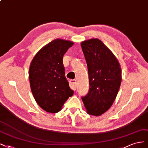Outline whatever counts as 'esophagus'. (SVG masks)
Returning a JSON list of instances; mask_svg holds the SVG:
<instances>
[{"instance_id":"34e87169","label":"esophagus","mask_w":148,"mask_h":148,"mask_svg":"<svg viewBox=\"0 0 148 148\" xmlns=\"http://www.w3.org/2000/svg\"><path fill=\"white\" fill-rule=\"evenodd\" d=\"M69 85L71 88L74 90H75L76 88H77V81L75 79H71L69 81Z\"/></svg>"}]
</instances>
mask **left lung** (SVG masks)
I'll list each match as a JSON object with an SVG mask.
<instances>
[{
	"label": "left lung",
	"mask_w": 148,
	"mask_h": 148,
	"mask_svg": "<svg viewBox=\"0 0 148 148\" xmlns=\"http://www.w3.org/2000/svg\"><path fill=\"white\" fill-rule=\"evenodd\" d=\"M86 60L89 91L82 97L88 114L99 116L111 108L120 88L121 65L112 52L98 39L81 43Z\"/></svg>",
	"instance_id": "1"
}]
</instances>
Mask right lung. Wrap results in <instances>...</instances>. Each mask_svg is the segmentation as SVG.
<instances>
[{
    "mask_svg": "<svg viewBox=\"0 0 148 148\" xmlns=\"http://www.w3.org/2000/svg\"><path fill=\"white\" fill-rule=\"evenodd\" d=\"M74 42L57 39L37 52L29 71L31 92L37 103L45 111L59 112L73 90L65 77L63 57Z\"/></svg>",
    "mask_w": 148,
    "mask_h": 148,
    "instance_id": "add662e5",
    "label": "right lung"
}]
</instances>
